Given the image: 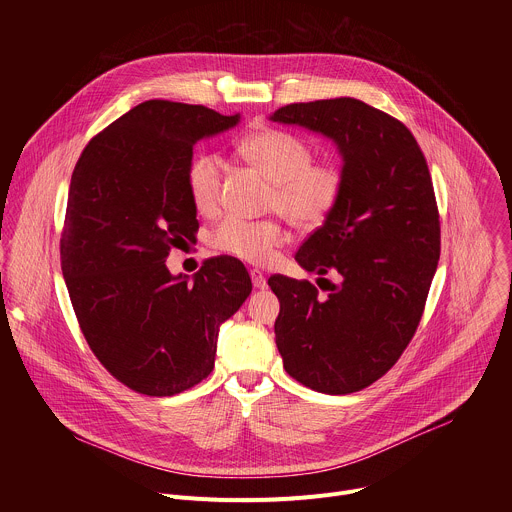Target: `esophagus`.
I'll list each match as a JSON object with an SVG mask.
<instances>
[{
  "label": "esophagus",
  "instance_id": "obj_1",
  "mask_svg": "<svg viewBox=\"0 0 512 512\" xmlns=\"http://www.w3.org/2000/svg\"><path fill=\"white\" fill-rule=\"evenodd\" d=\"M249 275H251V281H253L255 289H265L267 287V279H265V275L259 269H251Z\"/></svg>",
  "mask_w": 512,
  "mask_h": 512
}]
</instances>
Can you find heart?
Segmentation results:
<instances>
[{
  "label": "heart",
  "instance_id": "1",
  "mask_svg": "<svg viewBox=\"0 0 512 512\" xmlns=\"http://www.w3.org/2000/svg\"><path fill=\"white\" fill-rule=\"evenodd\" d=\"M241 154L271 182L269 206L279 210L296 229L312 231L326 223L342 194V172L332 164H314L310 145L294 133L263 129L241 143ZM223 160L216 154H196L186 170V188L200 214L221 206ZM285 231L275 218L247 221L227 216L210 237V245L225 255L263 265L273 259Z\"/></svg>",
  "mask_w": 512,
  "mask_h": 512
}]
</instances>
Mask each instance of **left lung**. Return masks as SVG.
<instances>
[{
	"instance_id": "8db88e82",
	"label": "left lung",
	"mask_w": 512,
	"mask_h": 512,
	"mask_svg": "<svg viewBox=\"0 0 512 512\" xmlns=\"http://www.w3.org/2000/svg\"><path fill=\"white\" fill-rule=\"evenodd\" d=\"M271 121L330 137L342 156V194L298 249L306 271L340 273L320 296L306 279L271 275L275 344L289 377L328 395L381 379L411 342L440 261V214L413 133L395 117L340 97L291 103Z\"/></svg>"
}]
</instances>
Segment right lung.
Wrapping results in <instances>:
<instances>
[{
	"label": "right lung",
	"instance_id": "obj_1",
	"mask_svg": "<svg viewBox=\"0 0 512 512\" xmlns=\"http://www.w3.org/2000/svg\"><path fill=\"white\" fill-rule=\"evenodd\" d=\"M239 119L145 101L97 133L72 172L62 275L93 354L135 393L170 397L206 379L218 328L251 294L235 257L206 259L192 281L166 267L198 231L186 188L194 143Z\"/></svg>",
	"mask_w": 512,
	"mask_h": 512
}]
</instances>
